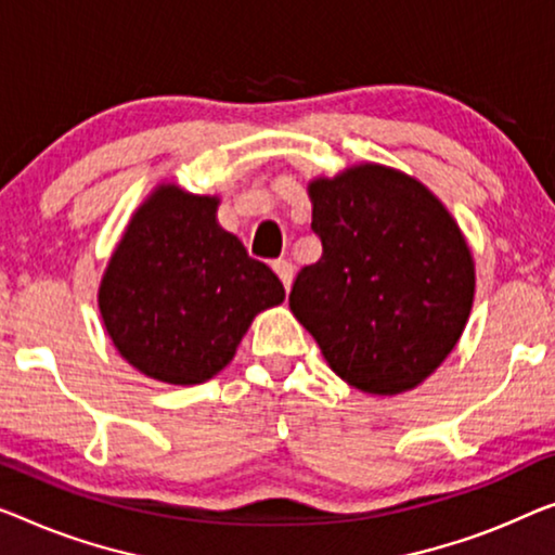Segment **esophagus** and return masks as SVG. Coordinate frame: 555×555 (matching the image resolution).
<instances>
[{"mask_svg":"<svg viewBox=\"0 0 555 555\" xmlns=\"http://www.w3.org/2000/svg\"><path fill=\"white\" fill-rule=\"evenodd\" d=\"M271 267H274L276 276L281 279V284H284L286 288L292 286V281H294V267H292V261H286V259H276L274 263H271Z\"/></svg>","mask_w":555,"mask_h":555,"instance_id":"esophagus-1","label":"esophagus"}]
</instances>
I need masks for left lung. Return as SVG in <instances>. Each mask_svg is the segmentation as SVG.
<instances>
[{"instance_id":"1","label":"left lung","mask_w":555,"mask_h":555,"mask_svg":"<svg viewBox=\"0 0 555 555\" xmlns=\"http://www.w3.org/2000/svg\"><path fill=\"white\" fill-rule=\"evenodd\" d=\"M324 254L288 306L328 366L359 391L393 396L441 366L474 304V256L446 206L409 173L359 164L313 179Z\"/></svg>"}]
</instances>
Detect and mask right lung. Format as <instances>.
<instances>
[{
	"label": "right lung",
	"mask_w": 555,
	"mask_h": 555,
	"mask_svg": "<svg viewBox=\"0 0 555 555\" xmlns=\"http://www.w3.org/2000/svg\"><path fill=\"white\" fill-rule=\"evenodd\" d=\"M217 206V196L162 184L131 217L99 286L106 334L156 382H209L256 313L286 296L274 271L219 227Z\"/></svg>",
	"instance_id": "obj_1"
}]
</instances>
